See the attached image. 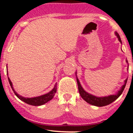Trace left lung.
I'll return each mask as SVG.
<instances>
[{
	"instance_id": "obj_1",
	"label": "left lung",
	"mask_w": 133,
	"mask_h": 133,
	"mask_svg": "<svg viewBox=\"0 0 133 133\" xmlns=\"http://www.w3.org/2000/svg\"><path fill=\"white\" fill-rule=\"evenodd\" d=\"M115 34L117 36V37L118 38V41H120L122 43L121 39H120V36L119 34L117 33L116 32H115ZM127 62L128 63V61L127 60ZM76 80H77V83H78V91L79 93H80L81 97L85 101L89 103V104L92 105H95V106L97 107H103L105 106V105H108L110 104L112 102L116 100V99H118L121 94L123 92L124 89L125 88L126 84H127V79H126L125 81H124V85H122V87H121L120 90L118 91V92H117L116 95H111L109 96H105V97H96V96L92 95L89 94L87 92H86L83 89V88L82 87V86L80 84V82H79L78 79L76 76Z\"/></svg>"
}]
</instances>
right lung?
I'll list each match as a JSON object with an SVG mask.
<instances>
[{"label": "right lung", "mask_w": 133, "mask_h": 133, "mask_svg": "<svg viewBox=\"0 0 133 133\" xmlns=\"http://www.w3.org/2000/svg\"><path fill=\"white\" fill-rule=\"evenodd\" d=\"M6 68H7V65H6ZM8 80H9V82L10 85H11V87L12 90L13 91L14 93H15V95L20 99L22 100L23 102L26 103L27 104L32 105H34V106H39V105H42L46 103H47L48 101H49L50 100L53 99V97H54L55 94L57 92V84H55L54 88H53L49 92H48L46 94L43 95L39 96V97H32V98H27V97H23L22 96L19 95L15 92V91L14 90L13 87V84H12L11 81L9 79V78H8Z\"/></svg>", "instance_id": "right-lung-1"}]
</instances>
